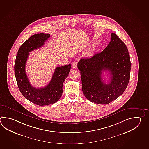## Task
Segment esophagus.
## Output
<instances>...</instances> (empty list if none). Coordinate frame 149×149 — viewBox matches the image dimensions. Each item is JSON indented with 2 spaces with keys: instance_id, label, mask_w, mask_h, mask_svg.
<instances>
[{
  "instance_id": "esophagus-1",
  "label": "esophagus",
  "mask_w": 149,
  "mask_h": 149,
  "mask_svg": "<svg viewBox=\"0 0 149 149\" xmlns=\"http://www.w3.org/2000/svg\"><path fill=\"white\" fill-rule=\"evenodd\" d=\"M77 61H74L72 64V67L73 68H75L77 67Z\"/></svg>"
}]
</instances>
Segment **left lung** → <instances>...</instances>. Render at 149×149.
Returning <instances> with one entry per match:
<instances>
[{
	"mask_svg": "<svg viewBox=\"0 0 149 149\" xmlns=\"http://www.w3.org/2000/svg\"><path fill=\"white\" fill-rule=\"evenodd\" d=\"M81 72L82 91L88 100L107 104L121 95L127 86L131 61L127 48L115 33L102 52L90 58L81 59L77 64ZM110 72L111 80L106 84L102 79L103 71Z\"/></svg>",
	"mask_w": 149,
	"mask_h": 149,
	"instance_id": "obj_1",
	"label": "left lung"
}]
</instances>
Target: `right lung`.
I'll return each instance as SVG.
<instances>
[{
	"label": "right lung",
	"mask_w": 149,
	"mask_h": 149,
	"mask_svg": "<svg viewBox=\"0 0 149 149\" xmlns=\"http://www.w3.org/2000/svg\"><path fill=\"white\" fill-rule=\"evenodd\" d=\"M50 35L36 34L23 43L16 58L14 71L18 88L28 100L38 106H46L56 102L63 93V85L66 79L71 65L57 67L50 82L42 88H36L29 82L25 72V65L30 52L42 47Z\"/></svg>",
	"instance_id": "1"
}]
</instances>
